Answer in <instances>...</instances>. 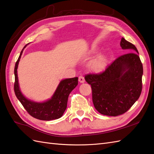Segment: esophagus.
Wrapping results in <instances>:
<instances>
[{
    "instance_id": "1",
    "label": "esophagus",
    "mask_w": 154,
    "mask_h": 154,
    "mask_svg": "<svg viewBox=\"0 0 154 154\" xmlns=\"http://www.w3.org/2000/svg\"><path fill=\"white\" fill-rule=\"evenodd\" d=\"M79 81L80 83H84V82L85 81V77L83 75H80L79 77Z\"/></svg>"
}]
</instances>
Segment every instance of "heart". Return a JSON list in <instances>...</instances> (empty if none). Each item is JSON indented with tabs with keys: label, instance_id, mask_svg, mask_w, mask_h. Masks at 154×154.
Returning <instances> with one entry per match:
<instances>
[{
	"label": "heart",
	"instance_id": "heart-1",
	"mask_svg": "<svg viewBox=\"0 0 154 154\" xmlns=\"http://www.w3.org/2000/svg\"><path fill=\"white\" fill-rule=\"evenodd\" d=\"M107 66V58L104 56L100 55L95 58L94 60H92L89 67L90 68L96 72H100L105 69V67Z\"/></svg>",
	"mask_w": 154,
	"mask_h": 154
}]
</instances>
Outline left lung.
<instances>
[{"mask_svg": "<svg viewBox=\"0 0 154 154\" xmlns=\"http://www.w3.org/2000/svg\"><path fill=\"white\" fill-rule=\"evenodd\" d=\"M120 45L131 52L118 57L103 72L85 76L91 85L94 108L104 116H118L125 113L142 92L143 66L138 50L123 37Z\"/></svg>", "mask_w": 154, "mask_h": 154, "instance_id": "left-lung-1", "label": "left lung"}]
</instances>
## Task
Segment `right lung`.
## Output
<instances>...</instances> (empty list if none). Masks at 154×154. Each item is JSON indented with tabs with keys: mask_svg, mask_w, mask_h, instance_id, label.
<instances>
[{
	"mask_svg": "<svg viewBox=\"0 0 154 154\" xmlns=\"http://www.w3.org/2000/svg\"><path fill=\"white\" fill-rule=\"evenodd\" d=\"M26 46L21 51L20 55L16 62L15 68H14L15 82H14V89L16 97L28 113L34 118L43 121L59 119L63 116L64 112L66 109L67 100H68L70 92L78 85V77L62 80L60 83L51 99L48 100V101L40 103L31 101L27 99L21 94L20 90L17 73V66H18L21 56Z\"/></svg>",
	"mask_w": 154,
	"mask_h": 154,
	"instance_id": "add662e5",
	"label": "right lung"
}]
</instances>
